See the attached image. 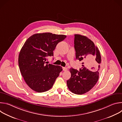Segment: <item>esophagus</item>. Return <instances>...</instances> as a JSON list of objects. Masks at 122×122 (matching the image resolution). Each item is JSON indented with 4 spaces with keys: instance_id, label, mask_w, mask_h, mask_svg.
<instances>
[{
    "instance_id": "esophagus-1",
    "label": "esophagus",
    "mask_w": 122,
    "mask_h": 122,
    "mask_svg": "<svg viewBox=\"0 0 122 122\" xmlns=\"http://www.w3.org/2000/svg\"><path fill=\"white\" fill-rule=\"evenodd\" d=\"M63 70L64 71H66L67 70V68L66 67H63Z\"/></svg>"
}]
</instances>
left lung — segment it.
<instances>
[{
  "instance_id": "left-lung-1",
  "label": "left lung",
  "mask_w": 122,
  "mask_h": 122,
  "mask_svg": "<svg viewBox=\"0 0 122 122\" xmlns=\"http://www.w3.org/2000/svg\"><path fill=\"white\" fill-rule=\"evenodd\" d=\"M74 36L76 58L81 61L82 65L80 71L70 68L71 77L66 83L71 92L82 95L89 91L97 82L101 58L98 49L91 40L79 34Z\"/></svg>"
}]
</instances>
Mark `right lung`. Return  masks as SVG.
<instances>
[{
    "instance_id": "right-lung-1",
    "label": "right lung",
    "mask_w": 122,
    "mask_h": 122,
    "mask_svg": "<svg viewBox=\"0 0 122 122\" xmlns=\"http://www.w3.org/2000/svg\"><path fill=\"white\" fill-rule=\"evenodd\" d=\"M66 37L51 33L33 35L25 42L19 55L20 72L33 90L41 93L50 89L62 71V67L47 64V58L54 56L57 44Z\"/></svg>"
}]
</instances>
